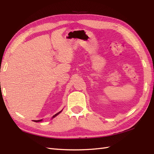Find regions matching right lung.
<instances>
[{
  "label": "right lung",
  "mask_w": 154,
  "mask_h": 154,
  "mask_svg": "<svg viewBox=\"0 0 154 154\" xmlns=\"http://www.w3.org/2000/svg\"><path fill=\"white\" fill-rule=\"evenodd\" d=\"M61 112V111H60V112H58V113H57V114H55V115H54V116H53V117H55V116H57V115H58V114H60V113ZM42 120H34V122H40V121H42Z\"/></svg>",
  "instance_id": "right-lung-1"
}]
</instances>
